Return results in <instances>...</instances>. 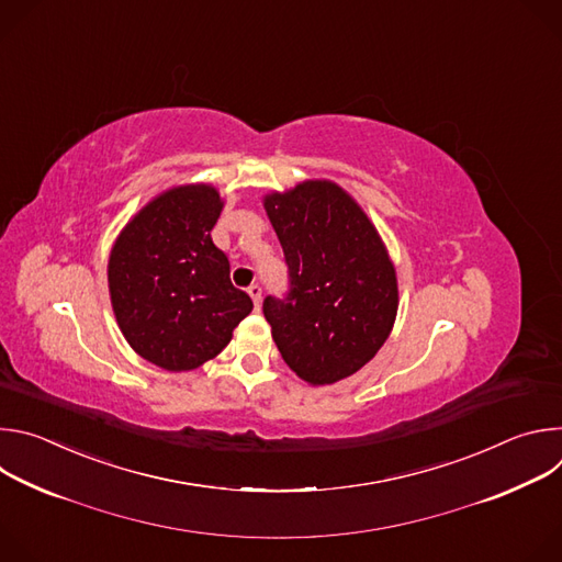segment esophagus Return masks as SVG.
I'll use <instances>...</instances> for the list:
<instances>
[{
    "mask_svg": "<svg viewBox=\"0 0 562 562\" xmlns=\"http://www.w3.org/2000/svg\"><path fill=\"white\" fill-rule=\"evenodd\" d=\"M249 295H251V300H254L256 308H260V300H262V286H260V284H251V286H249Z\"/></svg>",
    "mask_w": 562,
    "mask_h": 562,
    "instance_id": "1",
    "label": "esophagus"
}]
</instances>
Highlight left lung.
<instances>
[{
  "instance_id": "1",
  "label": "left lung",
  "mask_w": 562,
  "mask_h": 562,
  "mask_svg": "<svg viewBox=\"0 0 562 562\" xmlns=\"http://www.w3.org/2000/svg\"><path fill=\"white\" fill-rule=\"evenodd\" d=\"M289 267L286 297L262 311L284 362L308 384H334L386 342L397 313L395 267L360 204L336 182L265 195Z\"/></svg>"
}]
</instances>
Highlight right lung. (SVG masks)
I'll return each mask as SVG.
<instances>
[{
  "label": "right lung",
  "mask_w": 562,
  "mask_h": 562,
  "mask_svg": "<svg viewBox=\"0 0 562 562\" xmlns=\"http://www.w3.org/2000/svg\"><path fill=\"white\" fill-rule=\"evenodd\" d=\"M222 206L211 184L173 187L153 198L111 249L117 325L135 353L167 371L215 358L254 308L231 284L228 258L211 239Z\"/></svg>",
  "instance_id": "right-lung-1"
}]
</instances>
